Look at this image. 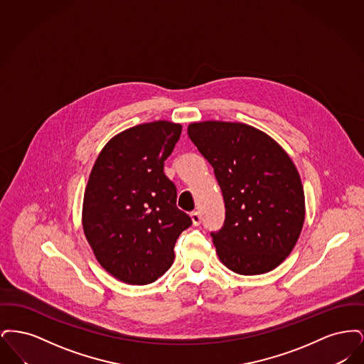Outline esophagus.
Here are the masks:
<instances>
[{"instance_id": "esophagus-1", "label": "esophagus", "mask_w": 364, "mask_h": 364, "mask_svg": "<svg viewBox=\"0 0 364 364\" xmlns=\"http://www.w3.org/2000/svg\"><path fill=\"white\" fill-rule=\"evenodd\" d=\"M191 220H192L193 225H200V223H202V215H200V213H199V211H192V213H191Z\"/></svg>"}]
</instances>
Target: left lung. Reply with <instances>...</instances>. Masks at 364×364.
I'll return each mask as SVG.
<instances>
[{"mask_svg":"<svg viewBox=\"0 0 364 364\" xmlns=\"http://www.w3.org/2000/svg\"><path fill=\"white\" fill-rule=\"evenodd\" d=\"M224 196V225L211 232L221 262L242 276L263 274L294 250L304 223V192L288 154L242 122L188 125Z\"/></svg>","mask_w":364,"mask_h":364,"instance_id":"1","label":"left lung"}]
</instances>
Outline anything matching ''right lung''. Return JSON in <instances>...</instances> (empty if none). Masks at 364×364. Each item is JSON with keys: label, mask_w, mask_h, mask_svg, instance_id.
<instances>
[{"label": "right lung", "mask_w": 364, "mask_h": 364, "mask_svg": "<svg viewBox=\"0 0 364 364\" xmlns=\"http://www.w3.org/2000/svg\"><path fill=\"white\" fill-rule=\"evenodd\" d=\"M180 135L181 125L174 122L132 127L105 146L90 173L85 235L101 266L125 284L161 277L173 263L177 237L192 225L164 173Z\"/></svg>", "instance_id": "right-lung-1"}]
</instances>
